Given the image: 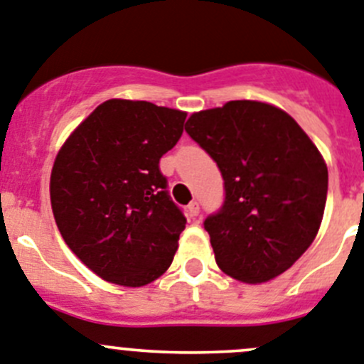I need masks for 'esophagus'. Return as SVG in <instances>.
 I'll use <instances>...</instances> for the list:
<instances>
[{
  "label": "esophagus",
  "mask_w": 364,
  "mask_h": 364,
  "mask_svg": "<svg viewBox=\"0 0 364 364\" xmlns=\"http://www.w3.org/2000/svg\"><path fill=\"white\" fill-rule=\"evenodd\" d=\"M186 213H188L190 219H196L199 215V203L192 201L188 206H186Z\"/></svg>",
  "instance_id": "obj_1"
}]
</instances>
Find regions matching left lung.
I'll return each instance as SVG.
<instances>
[{
  "mask_svg": "<svg viewBox=\"0 0 364 364\" xmlns=\"http://www.w3.org/2000/svg\"><path fill=\"white\" fill-rule=\"evenodd\" d=\"M185 131L224 179L223 206L205 219L217 266L246 284L289 269L327 201V165L311 138L285 111L255 100L193 113Z\"/></svg>",
  "mask_w": 364,
  "mask_h": 364,
  "instance_id": "8db88e82",
  "label": "left lung"
}]
</instances>
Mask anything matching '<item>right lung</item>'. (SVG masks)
<instances>
[{
    "label": "right lung",
    "instance_id": "add662e5",
    "mask_svg": "<svg viewBox=\"0 0 364 364\" xmlns=\"http://www.w3.org/2000/svg\"><path fill=\"white\" fill-rule=\"evenodd\" d=\"M186 113L145 100H105L57 154L50 199L57 228L93 273L141 287L171 267L186 219L159 159Z\"/></svg>",
    "mask_w": 364,
    "mask_h": 364
}]
</instances>
